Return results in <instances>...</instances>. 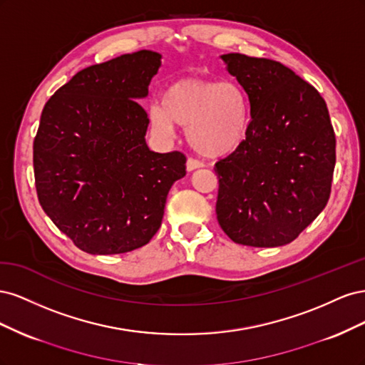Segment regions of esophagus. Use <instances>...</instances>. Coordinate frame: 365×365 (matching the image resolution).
<instances>
[{
    "mask_svg": "<svg viewBox=\"0 0 365 365\" xmlns=\"http://www.w3.org/2000/svg\"><path fill=\"white\" fill-rule=\"evenodd\" d=\"M202 163L201 161H197V160H193V158H189L187 160V164H185V168H187V172H193L195 169H201L202 168Z\"/></svg>",
    "mask_w": 365,
    "mask_h": 365,
    "instance_id": "esophagus-1",
    "label": "esophagus"
}]
</instances>
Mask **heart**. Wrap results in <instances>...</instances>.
Here are the masks:
<instances>
[{
  "label": "heart",
  "mask_w": 365,
  "mask_h": 365,
  "mask_svg": "<svg viewBox=\"0 0 365 365\" xmlns=\"http://www.w3.org/2000/svg\"><path fill=\"white\" fill-rule=\"evenodd\" d=\"M149 121L163 137H172L176 125L187 128V141L200 155L220 158L244 141L250 103L233 81L184 79L165 90L163 105L149 109Z\"/></svg>",
  "instance_id": "b5f03b06"
}]
</instances>
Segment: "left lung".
<instances>
[{"label":"left lung","instance_id":"1","mask_svg":"<svg viewBox=\"0 0 365 365\" xmlns=\"http://www.w3.org/2000/svg\"><path fill=\"white\" fill-rule=\"evenodd\" d=\"M250 101L242 145L215 165L217 222L240 245L291 242L323 212L335 169V132L324 98L280 62L220 56Z\"/></svg>","mask_w":365,"mask_h":365}]
</instances>
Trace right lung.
I'll use <instances>...</instances> for the list:
<instances>
[{
    "label": "right lung",
    "instance_id": "right-lung-1",
    "mask_svg": "<svg viewBox=\"0 0 365 365\" xmlns=\"http://www.w3.org/2000/svg\"><path fill=\"white\" fill-rule=\"evenodd\" d=\"M161 54L140 50L91 65L42 109L33 143L41 207L77 248L97 256L137 250L157 233L181 152L146 145L149 94Z\"/></svg>",
    "mask_w": 365,
    "mask_h": 365
}]
</instances>
